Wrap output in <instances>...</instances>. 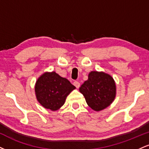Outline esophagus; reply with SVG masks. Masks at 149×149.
Listing matches in <instances>:
<instances>
[{
	"label": "esophagus",
	"mask_w": 149,
	"mask_h": 149,
	"mask_svg": "<svg viewBox=\"0 0 149 149\" xmlns=\"http://www.w3.org/2000/svg\"><path fill=\"white\" fill-rule=\"evenodd\" d=\"M73 85L76 86V88H78L80 87V83L78 81H76H76L73 82Z\"/></svg>",
	"instance_id": "34e87169"
}]
</instances>
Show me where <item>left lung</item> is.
<instances>
[{
  "instance_id": "obj_1",
  "label": "left lung",
  "mask_w": 149,
  "mask_h": 149,
  "mask_svg": "<svg viewBox=\"0 0 149 149\" xmlns=\"http://www.w3.org/2000/svg\"><path fill=\"white\" fill-rule=\"evenodd\" d=\"M88 105L96 111L103 110L113 102L116 86L113 78L108 73L91 71L88 79L80 87Z\"/></svg>"
}]
</instances>
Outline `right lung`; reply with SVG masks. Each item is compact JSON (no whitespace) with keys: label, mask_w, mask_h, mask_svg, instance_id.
I'll return each instance as SVG.
<instances>
[{"label":"right lung","mask_w":149,"mask_h":149,"mask_svg":"<svg viewBox=\"0 0 149 149\" xmlns=\"http://www.w3.org/2000/svg\"><path fill=\"white\" fill-rule=\"evenodd\" d=\"M76 87L57 73L45 72L38 78L35 93L38 102L44 108L57 111L64 105L66 98Z\"/></svg>","instance_id":"right-lung-1"}]
</instances>
